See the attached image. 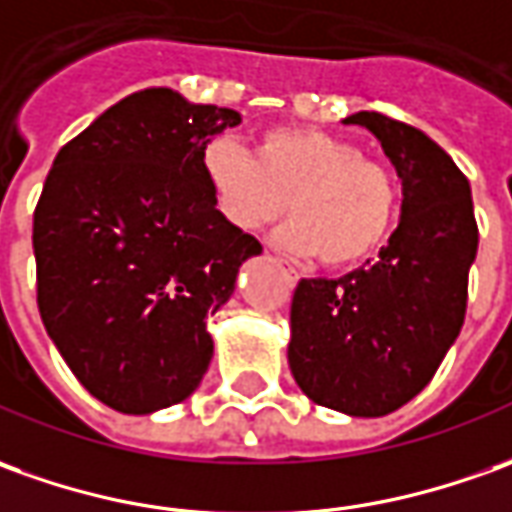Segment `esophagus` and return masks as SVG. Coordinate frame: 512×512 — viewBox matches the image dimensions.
Segmentation results:
<instances>
[{"instance_id": "obj_1", "label": "esophagus", "mask_w": 512, "mask_h": 512, "mask_svg": "<svg viewBox=\"0 0 512 512\" xmlns=\"http://www.w3.org/2000/svg\"><path fill=\"white\" fill-rule=\"evenodd\" d=\"M270 259H273V262H276L278 267L284 270V276L290 278V284H295V281H298V270H295V267H290V264L284 262V259H278V256H270Z\"/></svg>"}]
</instances>
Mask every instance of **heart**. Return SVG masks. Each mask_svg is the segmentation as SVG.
I'll return each mask as SVG.
<instances>
[{"label": "heart", "mask_w": 512, "mask_h": 512, "mask_svg": "<svg viewBox=\"0 0 512 512\" xmlns=\"http://www.w3.org/2000/svg\"><path fill=\"white\" fill-rule=\"evenodd\" d=\"M203 175L222 220L236 231L262 234L290 211L278 242L326 267L370 259L401 211L393 169L317 128L264 130L253 153L234 139H214L203 150Z\"/></svg>", "instance_id": "heart-1"}]
</instances>
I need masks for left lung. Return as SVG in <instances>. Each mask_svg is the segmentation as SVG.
<instances>
[{"instance_id": "1", "label": "left lung", "mask_w": 512, "mask_h": 512, "mask_svg": "<svg viewBox=\"0 0 512 512\" xmlns=\"http://www.w3.org/2000/svg\"><path fill=\"white\" fill-rule=\"evenodd\" d=\"M393 161L401 222L379 259L343 278H301L290 309V368L320 407L379 418L426 384L463 329L479 228L451 155L398 119L359 111Z\"/></svg>"}]
</instances>
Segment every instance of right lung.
Returning <instances> with one entry per match:
<instances>
[{
	"label": "right lung",
	"mask_w": 512,
	"mask_h": 512,
	"mask_svg": "<svg viewBox=\"0 0 512 512\" xmlns=\"http://www.w3.org/2000/svg\"><path fill=\"white\" fill-rule=\"evenodd\" d=\"M231 108L172 88L130 94L63 144L33 214L35 295L77 382L116 412L147 415L195 393L259 239L222 220L203 175Z\"/></svg>",
	"instance_id": "right-lung-1"
}]
</instances>
